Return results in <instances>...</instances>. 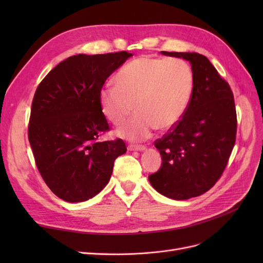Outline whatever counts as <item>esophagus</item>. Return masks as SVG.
<instances>
[{
	"instance_id": "esophagus-1",
	"label": "esophagus",
	"mask_w": 263,
	"mask_h": 263,
	"mask_svg": "<svg viewBox=\"0 0 263 263\" xmlns=\"http://www.w3.org/2000/svg\"><path fill=\"white\" fill-rule=\"evenodd\" d=\"M128 150H137V151H144L146 150V146L142 145H129L128 146Z\"/></svg>"
}]
</instances>
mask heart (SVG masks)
Instances as JSON below:
<instances>
[{
	"instance_id": "obj_1",
	"label": "heart",
	"mask_w": 263,
	"mask_h": 263,
	"mask_svg": "<svg viewBox=\"0 0 263 263\" xmlns=\"http://www.w3.org/2000/svg\"><path fill=\"white\" fill-rule=\"evenodd\" d=\"M115 82L99 92L102 112L119 125L136 107L137 113L117 134L129 140H144L155 129L168 130L181 121L192 98L194 77L182 59L140 57L119 70Z\"/></svg>"
}]
</instances>
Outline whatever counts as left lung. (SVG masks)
<instances>
[{
  "label": "left lung",
  "mask_w": 263,
  "mask_h": 263,
  "mask_svg": "<svg viewBox=\"0 0 263 263\" xmlns=\"http://www.w3.org/2000/svg\"><path fill=\"white\" fill-rule=\"evenodd\" d=\"M161 53L190 61L194 87L184 116L155 141L162 164L148 179L160 194L172 200H187L208 192L226 168L237 133L234 94L205 55Z\"/></svg>",
  "instance_id": "1"
}]
</instances>
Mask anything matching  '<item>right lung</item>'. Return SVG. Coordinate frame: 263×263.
I'll list each match as a JSON object with an SVG mask.
<instances>
[{
  "label": "right lung",
  "instance_id": "1",
  "mask_svg": "<svg viewBox=\"0 0 263 263\" xmlns=\"http://www.w3.org/2000/svg\"><path fill=\"white\" fill-rule=\"evenodd\" d=\"M127 51L77 54L61 61L39 83L31 103L28 140L39 173L52 193L79 203L108 183L122 139L99 141L109 130L99 92L132 57Z\"/></svg>",
  "mask_w": 263,
  "mask_h": 263
}]
</instances>
